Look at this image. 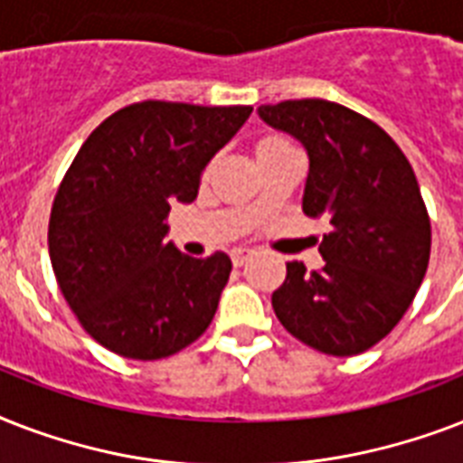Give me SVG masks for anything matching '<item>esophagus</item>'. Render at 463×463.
Returning <instances> with one entry per match:
<instances>
[{"label": "esophagus", "mask_w": 463, "mask_h": 463, "mask_svg": "<svg viewBox=\"0 0 463 463\" xmlns=\"http://www.w3.org/2000/svg\"><path fill=\"white\" fill-rule=\"evenodd\" d=\"M250 254H252V250H245V247H235L231 252V260L235 267H242L247 260H250Z\"/></svg>", "instance_id": "1"}]
</instances>
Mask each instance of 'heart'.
I'll use <instances>...</instances> for the list:
<instances>
[{
	"label": "heart",
	"instance_id": "1",
	"mask_svg": "<svg viewBox=\"0 0 463 463\" xmlns=\"http://www.w3.org/2000/svg\"><path fill=\"white\" fill-rule=\"evenodd\" d=\"M279 146H288V141H283L281 137H264V139L257 141V154H261V151H271V148Z\"/></svg>",
	"mask_w": 463,
	"mask_h": 463
}]
</instances>
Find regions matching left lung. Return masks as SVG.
<instances>
[{"label":"left lung","mask_w":463,"mask_h":463,"mask_svg":"<svg viewBox=\"0 0 463 463\" xmlns=\"http://www.w3.org/2000/svg\"><path fill=\"white\" fill-rule=\"evenodd\" d=\"M257 112L303 144V211L331 223L319 271L286 264L276 317L315 351L358 355L399 324L428 271L430 218L413 167L382 127L344 105L307 98Z\"/></svg>","instance_id":"obj_1"}]
</instances>
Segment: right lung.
Returning <instances> with one entry per match:
<instances>
[{
	"label": "right lung",
	"instance_id": "obj_1",
	"mask_svg": "<svg viewBox=\"0 0 463 463\" xmlns=\"http://www.w3.org/2000/svg\"><path fill=\"white\" fill-rule=\"evenodd\" d=\"M252 115L144 100L98 125L64 175L50 213V261L69 307L98 344L158 360L202 336L231 276V257L165 242L173 203H192L211 158Z\"/></svg>",
	"mask_w": 463,
	"mask_h": 463
}]
</instances>
